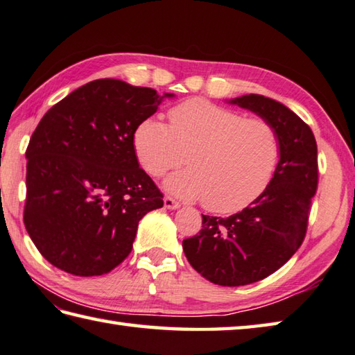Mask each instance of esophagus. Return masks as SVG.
<instances>
[{"instance_id":"1","label":"esophagus","mask_w":355,"mask_h":355,"mask_svg":"<svg viewBox=\"0 0 355 355\" xmlns=\"http://www.w3.org/2000/svg\"><path fill=\"white\" fill-rule=\"evenodd\" d=\"M164 207H168V209H178L180 203H178L177 200H173L172 197L166 196V197H164Z\"/></svg>"}]
</instances>
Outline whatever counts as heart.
Here are the masks:
<instances>
[{"instance_id": "1", "label": "heart", "mask_w": 355, "mask_h": 355, "mask_svg": "<svg viewBox=\"0 0 355 355\" xmlns=\"http://www.w3.org/2000/svg\"><path fill=\"white\" fill-rule=\"evenodd\" d=\"M169 126L155 116L138 124L134 149L143 169L162 177L184 163L189 169L166 180V189L203 200L215 214L245 209L266 191L280 158V137L265 118H246L205 98L169 110Z\"/></svg>"}]
</instances>
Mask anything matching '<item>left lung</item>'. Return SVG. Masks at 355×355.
<instances>
[{"mask_svg": "<svg viewBox=\"0 0 355 355\" xmlns=\"http://www.w3.org/2000/svg\"><path fill=\"white\" fill-rule=\"evenodd\" d=\"M231 103L274 124L280 137L279 164L266 191L241 212L227 218L203 215L200 232L183 240V251L206 280L243 286L274 274L302 246L318 164L311 128L284 104L255 94Z\"/></svg>", "mask_w": 355, "mask_h": 355, "instance_id": "obj_1", "label": "left lung"}]
</instances>
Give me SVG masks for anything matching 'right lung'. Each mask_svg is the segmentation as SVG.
Here are the masks:
<instances>
[{
    "label": "right lung",
    "mask_w": 355,
    "mask_h": 355,
    "mask_svg": "<svg viewBox=\"0 0 355 355\" xmlns=\"http://www.w3.org/2000/svg\"><path fill=\"white\" fill-rule=\"evenodd\" d=\"M164 96L103 78L41 118L26 149L24 226L55 268L80 277L110 272L130 254L138 221L163 206L138 166L134 132Z\"/></svg>",
    "instance_id": "obj_1"
}]
</instances>
